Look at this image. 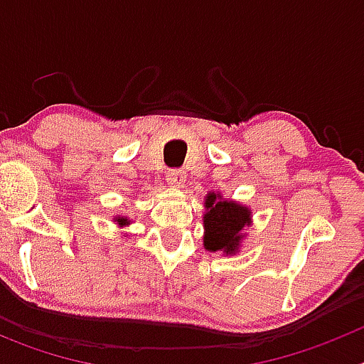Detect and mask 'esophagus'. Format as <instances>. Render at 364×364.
<instances>
[{
    "label": "esophagus",
    "mask_w": 364,
    "mask_h": 364,
    "mask_svg": "<svg viewBox=\"0 0 364 364\" xmlns=\"http://www.w3.org/2000/svg\"><path fill=\"white\" fill-rule=\"evenodd\" d=\"M166 176L171 186H182L186 182V173L182 169H169Z\"/></svg>",
    "instance_id": "1"
}]
</instances>
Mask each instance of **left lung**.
Listing matches in <instances>:
<instances>
[{
  "mask_svg": "<svg viewBox=\"0 0 364 364\" xmlns=\"http://www.w3.org/2000/svg\"><path fill=\"white\" fill-rule=\"evenodd\" d=\"M252 211L237 202L224 200L217 193H208L204 213V247L208 252L235 255L239 252L242 230L250 226Z\"/></svg>",
  "mask_w": 364,
  "mask_h": 364,
  "instance_id": "obj_1",
  "label": "left lung"
}]
</instances>
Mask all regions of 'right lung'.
Segmentation results:
<instances>
[{"instance_id": "add662e5", "label": "right lung", "mask_w": 364, "mask_h": 364, "mask_svg": "<svg viewBox=\"0 0 364 364\" xmlns=\"http://www.w3.org/2000/svg\"><path fill=\"white\" fill-rule=\"evenodd\" d=\"M114 222H117L118 226L120 228H124V226H129L131 224V220L127 217H114Z\"/></svg>"}]
</instances>
